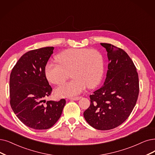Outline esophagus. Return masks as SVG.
Segmentation results:
<instances>
[{"label": "esophagus", "instance_id": "obj_1", "mask_svg": "<svg viewBox=\"0 0 155 155\" xmlns=\"http://www.w3.org/2000/svg\"><path fill=\"white\" fill-rule=\"evenodd\" d=\"M81 98V97H74V98H71L70 99L72 101H78L80 98Z\"/></svg>", "mask_w": 155, "mask_h": 155}]
</instances>
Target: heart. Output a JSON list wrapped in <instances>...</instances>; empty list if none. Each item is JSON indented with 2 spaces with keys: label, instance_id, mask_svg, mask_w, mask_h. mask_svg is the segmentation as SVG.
I'll return each mask as SVG.
<instances>
[{
  "label": "heart",
  "instance_id": "b5f03b06",
  "mask_svg": "<svg viewBox=\"0 0 155 155\" xmlns=\"http://www.w3.org/2000/svg\"><path fill=\"white\" fill-rule=\"evenodd\" d=\"M59 64L49 61L45 67L46 78L53 84L64 83L72 73L71 81L61 84L55 93L61 97L76 96L87 86L94 88L101 82L104 72V58L97 49L72 48L57 56Z\"/></svg>",
  "mask_w": 155,
  "mask_h": 155
}]
</instances>
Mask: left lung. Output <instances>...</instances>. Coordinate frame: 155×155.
<instances>
[{"label": "left lung", "instance_id": "8db88e82", "mask_svg": "<svg viewBox=\"0 0 155 155\" xmlns=\"http://www.w3.org/2000/svg\"><path fill=\"white\" fill-rule=\"evenodd\" d=\"M101 45L109 62L106 78L102 87L90 95V106L83 115L92 127L107 130L122 124L131 114L139 95V76L124 50L108 43Z\"/></svg>", "mask_w": 155, "mask_h": 155}]
</instances>
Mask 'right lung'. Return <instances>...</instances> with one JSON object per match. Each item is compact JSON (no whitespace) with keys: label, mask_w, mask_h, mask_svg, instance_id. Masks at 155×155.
Instances as JSON below:
<instances>
[{"label":"right lung","mask_w":155,"mask_h":155,"mask_svg":"<svg viewBox=\"0 0 155 155\" xmlns=\"http://www.w3.org/2000/svg\"><path fill=\"white\" fill-rule=\"evenodd\" d=\"M53 47L31 50L18 60L9 79L10 104L23 124L35 130H46L59 120L66 101L46 102L52 88L46 77L45 67Z\"/></svg>","instance_id":"obj_1"}]
</instances>
